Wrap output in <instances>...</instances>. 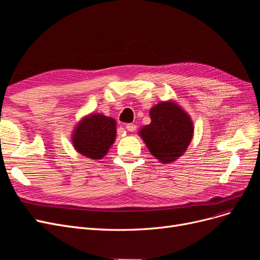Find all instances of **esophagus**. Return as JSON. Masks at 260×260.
I'll return each mask as SVG.
<instances>
[{
  "mask_svg": "<svg viewBox=\"0 0 260 260\" xmlns=\"http://www.w3.org/2000/svg\"><path fill=\"white\" fill-rule=\"evenodd\" d=\"M125 129H127L128 131H136L137 130V125L133 124V123H128L127 125H125Z\"/></svg>",
  "mask_w": 260,
  "mask_h": 260,
  "instance_id": "34e87169",
  "label": "esophagus"
}]
</instances>
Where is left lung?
Segmentation results:
<instances>
[{"label": "left lung", "mask_w": 260, "mask_h": 260, "mask_svg": "<svg viewBox=\"0 0 260 260\" xmlns=\"http://www.w3.org/2000/svg\"><path fill=\"white\" fill-rule=\"evenodd\" d=\"M151 123L139 130L145 145L162 164L176 161L193 139L194 125L184 109L174 101H162L149 111Z\"/></svg>", "instance_id": "obj_1"}]
</instances>
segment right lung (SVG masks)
<instances>
[{
    "instance_id": "obj_1",
    "label": "right lung",
    "mask_w": 260,
    "mask_h": 260,
    "mask_svg": "<svg viewBox=\"0 0 260 260\" xmlns=\"http://www.w3.org/2000/svg\"><path fill=\"white\" fill-rule=\"evenodd\" d=\"M116 120L99 113H91L78 121L72 135L76 151L91 159H102L116 140Z\"/></svg>"
}]
</instances>
